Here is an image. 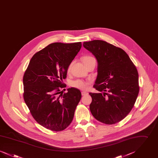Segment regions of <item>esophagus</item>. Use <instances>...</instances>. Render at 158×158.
<instances>
[{"mask_svg":"<svg viewBox=\"0 0 158 158\" xmlns=\"http://www.w3.org/2000/svg\"><path fill=\"white\" fill-rule=\"evenodd\" d=\"M81 94H82V95H87L88 94V92H85V91H82V92H81Z\"/></svg>","mask_w":158,"mask_h":158,"instance_id":"1","label":"esophagus"}]
</instances>
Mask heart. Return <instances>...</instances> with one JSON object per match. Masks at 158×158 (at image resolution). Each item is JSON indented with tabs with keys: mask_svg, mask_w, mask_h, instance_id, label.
<instances>
[{
	"mask_svg": "<svg viewBox=\"0 0 158 158\" xmlns=\"http://www.w3.org/2000/svg\"><path fill=\"white\" fill-rule=\"evenodd\" d=\"M92 58H93V57L91 56H84L82 58L83 63L85 64L88 61H89ZM88 85H89V83L82 81V80H81V79H76L75 81H73L71 82V86L72 87H74V88L79 89H82V90L87 89V88L88 87Z\"/></svg>",
	"mask_w": 158,
	"mask_h": 158,
	"instance_id": "obj_1",
	"label": "heart"
}]
</instances>
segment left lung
<instances>
[{"instance_id": "8db88e82", "label": "left lung", "mask_w": 158, "mask_h": 158, "mask_svg": "<svg viewBox=\"0 0 158 158\" xmlns=\"http://www.w3.org/2000/svg\"><path fill=\"white\" fill-rule=\"evenodd\" d=\"M96 58L98 75L94 87L102 93H89L90 112L97 120L113 124L131 111L137 98L139 75L127 54L102 40L84 42Z\"/></svg>"}]
</instances>
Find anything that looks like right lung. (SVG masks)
<instances>
[{"label":"right lung","instance_id":"right-lung-1","mask_svg":"<svg viewBox=\"0 0 158 158\" xmlns=\"http://www.w3.org/2000/svg\"><path fill=\"white\" fill-rule=\"evenodd\" d=\"M81 47V42L50 44L32 56L24 73L25 102L38 123L52 131L68 127L82 97L75 88L64 94L60 90L65 87L63 79Z\"/></svg>","mask_w":158,"mask_h":158}]
</instances>
